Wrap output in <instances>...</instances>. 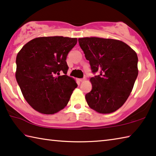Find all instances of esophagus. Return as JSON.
<instances>
[{
    "mask_svg": "<svg viewBox=\"0 0 156 156\" xmlns=\"http://www.w3.org/2000/svg\"><path fill=\"white\" fill-rule=\"evenodd\" d=\"M86 78H87L86 76H84V78H80V79H79V81H80V82H83L84 80H86Z\"/></svg>",
    "mask_w": 156,
    "mask_h": 156,
    "instance_id": "esophagus-1",
    "label": "esophagus"
}]
</instances>
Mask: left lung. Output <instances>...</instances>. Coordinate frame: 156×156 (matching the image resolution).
Wrapping results in <instances>:
<instances>
[{"instance_id":"left-lung-1","label":"left lung","mask_w":156,"mask_h":156,"mask_svg":"<svg viewBox=\"0 0 156 156\" xmlns=\"http://www.w3.org/2000/svg\"><path fill=\"white\" fill-rule=\"evenodd\" d=\"M94 74L91 91L85 95L90 108L100 113L115 112L124 105L138 77V56L128 44L114 39H78Z\"/></svg>"}]
</instances>
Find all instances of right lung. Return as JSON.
I'll use <instances>...</instances> for the list:
<instances>
[{
	"label": "right lung",
	"mask_w": 156,
	"mask_h": 156,
	"mask_svg": "<svg viewBox=\"0 0 156 156\" xmlns=\"http://www.w3.org/2000/svg\"><path fill=\"white\" fill-rule=\"evenodd\" d=\"M77 38L40 37L25 44L16 56V78L25 99L37 112L54 114L67 106L78 84L67 75V56Z\"/></svg>",
	"instance_id": "1"
}]
</instances>
